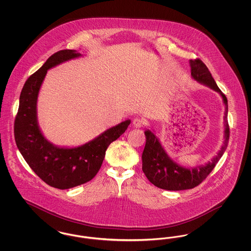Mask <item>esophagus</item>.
<instances>
[{"instance_id":"34e87169","label":"esophagus","mask_w":251,"mask_h":251,"mask_svg":"<svg viewBox=\"0 0 251 251\" xmlns=\"http://www.w3.org/2000/svg\"><path fill=\"white\" fill-rule=\"evenodd\" d=\"M143 120H140V119H138V118L132 120V126H133L134 128H141V127H143Z\"/></svg>"}]
</instances>
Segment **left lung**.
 <instances>
[{"mask_svg":"<svg viewBox=\"0 0 251 251\" xmlns=\"http://www.w3.org/2000/svg\"><path fill=\"white\" fill-rule=\"evenodd\" d=\"M192 78L198 83L206 85L221 96L224 106V143L220 151L211 161L204 166L181 167L174 162L167 153L152 130H146V145L142 153V170L148 179L157 187L169 191L192 189L198 186L214 169L216 163L224 154L229 138V127L227 123V100L218 88L211 72L201 60H189Z\"/></svg>","mask_w":251,"mask_h":251,"instance_id":"obj_1","label":"left lung"}]
</instances>
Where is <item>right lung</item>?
Segmentation results:
<instances>
[{
	"label": "right lung",
	"mask_w": 251,
	"mask_h": 251,
	"mask_svg": "<svg viewBox=\"0 0 251 251\" xmlns=\"http://www.w3.org/2000/svg\"><path fill=\"white\" fill-rule=\"evenodd\" d=\"M83 56L75 50L55 52L25 82L20 96L14 133L17 147L29 167L47 184L69 189L93 179L101 167L108 146L127 130V120L109 128L94 139L78 147H59L44 136L37 120L39 90L49 70Z\"/></svg>",
	"instance_id": "add662e5"
}]
</instances>
